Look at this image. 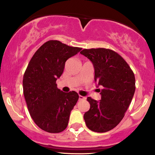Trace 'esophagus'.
Here are the masks:
<instances>
[{"mask_svg":"<svg viewBox=\"0 0 155 155\" xmlns=\"http://www.w3.org/2000/svg\"><path fill=\"white\" fill-rule=\"evenodd\" d=\"M79 100H84V99H86V97L82 96H81V95H79Z\"/></svg>","mask_w":155,"mask_h":155,"instance_id":"1","label":"esophagus"}]
</instances>
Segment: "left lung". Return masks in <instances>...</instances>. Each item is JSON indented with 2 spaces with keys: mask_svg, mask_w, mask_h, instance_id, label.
I'll return each mask as SVG.
<instances>
[{
  "mask_svg": "<svg viewBox=\"0 0 155 155\" xmlns=\"http://www.w3.org/2000/svg\"><path fill=\"white\" fill-rule=\"evenodd\" d=\"M80 53L92 61L95 81L103 86L100 101L87 98L90 109L84 114V120L91 130L106 133L125 116L135 94V75L125 59L112 49H84Z\"/></svg>",
  "mask_w": 155,
  "mask_h": 155,
  "instance_id": "obj_1",
  "label": "left lung"
}]
</instances>
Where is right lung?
Listing matches in <instances>:
<instances>
[{"label": "right lung", "mask_w": 155, "mask_h": 155, "mask_svg": "<svg viewBox=\"0 0 155 155\" xmlns=\"http://www.w3.org/2000/svg\"><path fill=\"white\" fill-rule=\"evenodd\" d=\"M81 49L49 40L35 51L28 64L22 80L23 94L30 116L43 130L58 133L67 128L79 94L60 91L56 81L63 73L66 61Z\"/></svg>", "instance_id": "obj_1"}]
</instances>
